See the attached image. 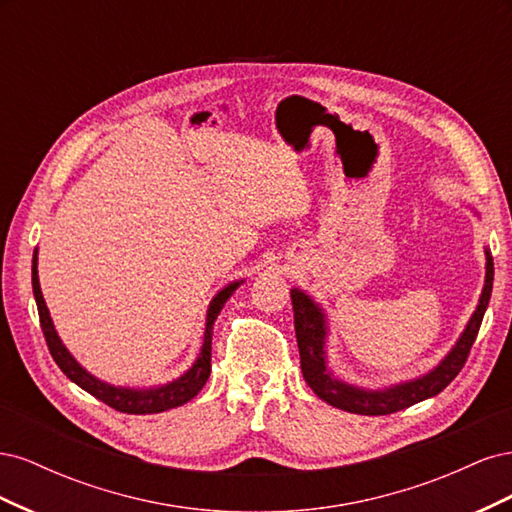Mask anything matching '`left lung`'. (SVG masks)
I'll use <instances>...</instances> for the list:
<instances>
[{
	"label": "left lung",
	"mask_w": 512,
	"mask_h": 512,
	"mask_svg": "<svg viewBox=\"0 0 512 512\" xmlns=\"http://www.w3.org/2000/svg\"><path fill=\"white\" fill-rule=\"evenodd\" d=\"M487 254V275H485V288L480 294V301L474 316L470 318L466 331L459 337L457 346L448 352L446 359L429 371L427 376L391 386L384 391H365L359 386L346 384L342 380H335L331 371L327 369V354H324V337H327V327H324V314L322 309L307 297L301 290H290L292 299V312H294V331H297V344L301 354V371L303 378L320 399L327 404L346 410L352 414H365V416H382L393 414L404 408H410L418 401L429 399L444 391L451 384L459 371L468 361V354L472 350L474 339L478 335L480 322H483L485 309L491 299L493 288V258Z\"/></svg>",
	"instance_id": "1"
}]
</instances>
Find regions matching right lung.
Listing matches in <instances>:
<instances>
[{
	"mask_svg": "<svg viewBox=\"0 0 512 512\" xmlns=\"http://www.w3.org/2000/svg\"><path fill=\"white\" fill-rule=\"evenodd\" d=\"M32 286H34V297H36V305H38V316H40V327L46 339V346H49V352L55 359V363L59 365V369L74 382L79 384L83 391H87L89 395H94L96 399L104 401L106 406L115 408L117 412H126V414H156V412H164L170 408H177L188 404L190 399H194L200 389H203L205 382L209 380L211 374V335H213V322L218 318V314L222 312L224 303L230 299V294L237 290L239 282L226 286L224 290L218 292L209 305L207 312V324H205V339H203V348H200V354L196 363L192 365L190 371L170 382L166 386H158V389H149V391H134V389H117V386H111L106 382H100L98 378H94L91 374L76 363L72 359V354L66 350V346L61 344V339L55 333L53 320L49 316V309H46V303L42 299L40 292V282H38V258L34 252V265H32Z\"/></svg>",
	"mask_w": 512,
	"mask_h": 512,
	"instance_id": "obj_1",
	"label": "right lung"
}]
</instances>
